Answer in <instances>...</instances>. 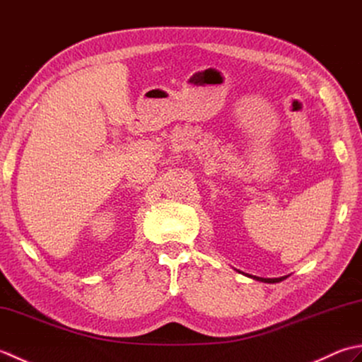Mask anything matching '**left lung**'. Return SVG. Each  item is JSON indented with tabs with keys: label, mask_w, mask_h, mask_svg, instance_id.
Listing matches in <instances>:
<instances>
[{
	"label": "left lung",
	"mask_w": 362,
	"mask_h": 362,
	"mask_svg": "<svg viewBox=\"0 0 362 362\" xmlns=\"http://www.w3.org/2000/svg\"><path fill=\"white\" fill-rule=\"evenodd\" d=\"M249 276H250V279H255L258 281H264V283H280L284 279H288V275L286 276H280V279H261V276H252V275H249Z\"/></svg>",
	"instance_id": "1"
}]
</instances>
